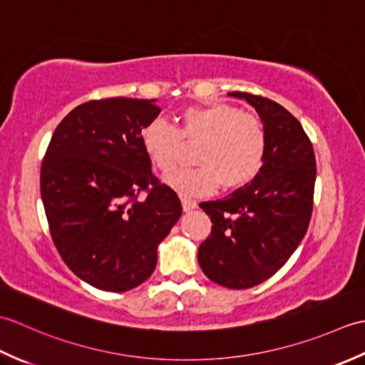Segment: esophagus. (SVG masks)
I'll return each instance as SVG.
<instances>
[{
    "label": "esophagus",
    "instance_id": "1",
    "mask_svg": "<svg viewBox=\"0 0 365 365\" xmlns=\"http://www.w3.org/2000/svg\"><path fill=\"white\" fill-rule=\"evenodd\" d=\"M182 207H183V212H192L195 208H197V202H196V200L183 197L182 199Z\"/></svg>",
    "mask_w": 365,
    "mask_h": 365
}]
</instances>
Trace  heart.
<instances>
[{
  "instance_id": "b5f03b06",
  "label": "heart",
  "mask_w": 365,
  "mask_h": 365,
  "mask_svg": "<svg viewBox=\"0 0 365 365\" xmlns=\"http://www.w3.org/2000/svg\"><path fill=\"white\" fill-rule=\"evenodd\" d=\"M143 147L152 165L169 173L182 158L185 144L199 145L197 168H182L166 177L178 195H210L224 188L243 187L259 173L267 150V131L259 118L226 103L190 106L180 125L157 119L143 128Z\"/></svg>"
}]
</instances>
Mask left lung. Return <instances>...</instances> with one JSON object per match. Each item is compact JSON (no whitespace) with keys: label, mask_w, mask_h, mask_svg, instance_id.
<instances>
[{"label":"left lung","mask_w":365,"mask_h":365,"mask_svg":"<svg viewBox=\"0 0 365 365\" xmlns=\"http://www.w3.org/2000/svg\"><path fill=\"white\" fill-rule=\"evenodd\" d=\"M255 108L267 131L263 165L252 182L200 202L212 232L197 260L210 281L251 289L273 276L304 238L314 208L315 153L299 120L284 106L250 92H229Z\"/></svg>","instance_id":"obj_1"}]
</instances>
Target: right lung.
Returning a JSON list of instances; mask_svg holds the SVG:
<instances>
[{"mask_svg":"<svg viewBox=\"0 0 365 365\" xmlns=\"http://www.w3.org/2000/svg\"><path fill=\"white\" fill-rule=\"evenodd\" d=\"M160 111L155 100H91L61 120L46 147L41 196L51 240L96 289L119 293L143 284L182 216L180 199L153 174L141 141Z\"/></svg>","mask_w":365,"mask_h":365,"instance_id":"add662e5","label":"right lung"}]
</instances>
